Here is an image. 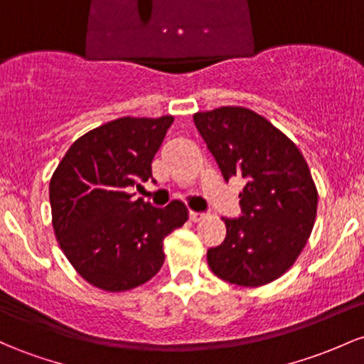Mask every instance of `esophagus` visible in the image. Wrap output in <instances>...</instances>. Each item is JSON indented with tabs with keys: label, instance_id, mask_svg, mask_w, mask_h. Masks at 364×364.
<instances>
[{
	"label": "esophagus",
	"instance_id": "34e87169",
	"mask_svg": "<svg viewBox=\"0 0 364 364\" xmlns=\"http://www.w3.org/2000/svg\"><path fill=\"white\" fill-rule=\"evenodd\" d=\"M203 218H205V214H200V213H193V210H190V221H193V223H198V221H202Z\"/></svg>",
	"mask_w": 364,
	"mask_h": 364
}]
</instances>
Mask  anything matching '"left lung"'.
<instances>
[{
	"label": "left lung",
	"instance_id": "8db88e82",
	"mask_svg": "<svg viewBox=\"0 0 364 364\" xmlns=\"http://www.w3.org/2000/svg\"><path fill=\"white\" fill-rule=\"evenodd\" d=\"M193 122L226 181L245 183L243 214L223 218L225 242L207 250L210 271L238 287L267 285L294 266L316 219L318 190L304 155L245 107L197 112Z\"/></svg>",
	"mask_w": 364,
	"mask_h": 364
}]
</instances>
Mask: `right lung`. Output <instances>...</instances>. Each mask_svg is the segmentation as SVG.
Here are the masks:
<instances>
[{"instance_id":"add662e5","label":"right lung","mask_w":364,"mask_h":364,"mask_svg":"<svg viewBox=\"0 0 364 364\" xmlns=\"http://www.w3.org/2000/svg\"><path fill=\"white\" fill-rule=\"evenodd\" d=\"M173 115L121 117L75 139L50 179L51 225L65 257L90 285L126 292L164 264V238L183 226L188 209L174 200L155 209L133 198L151 178Z\"/></svg>"}]
</instances>
